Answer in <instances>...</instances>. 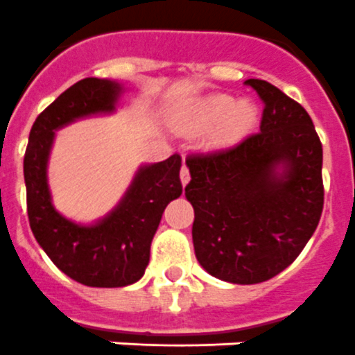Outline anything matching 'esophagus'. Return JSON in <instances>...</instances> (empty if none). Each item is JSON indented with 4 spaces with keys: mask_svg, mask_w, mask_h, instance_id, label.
Masks as SVG:
<instances>
[{
    "mask_svg": "<svg viewBox=\"0 0 355 355\" xmlns=\"http://www.w3.org/2000/svg\"><path fill=\"white\" fill-rule=\"evenodd\" d=\"M180 180H181V184H183V187H187L188 181H190V171H188L187 165H183V167H181Z\"/></svg>",
    "mask_w": 355,
    "mask_h": 355,
    "instance_id": "34e87169",
    "label": "esophagus"
}]
</instances>
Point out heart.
Returning a JSON list of instances; mask_svg holds the SVG:
<instances>
[{
	"label": "heart",
	"mask_w": 355,
	"mask_h": 355,
	"mask_svg": "<svg viewBox=\"0 0 355 355\" xmlns=\"http://www.w3.org/2000/svg\"><path fill=\"white\" fill-rule=\"evenodd\" d=\"M258 119V110L252 103H236L231 96L216 94L200 103L196 114V122L200 126H209L220 121L218 135L222 139H236L247 133Z\"/></svg>",
	"instance_id": "heart-1"
}]
</instances>
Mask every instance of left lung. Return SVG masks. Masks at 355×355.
<instances>
[{"label": "left lung", "mask_w": 355, "mask_h": 355, "mask_svg": "<svg viewBox=\"0 0 355 355\" xmlns=\"http://www.w3.org/2000/svg\"><path fill=\"white\" fill-rule=\"evenodd\" d=\"M261 126L234 146L190 155L197 261L233 284L268 281L302 252L324 209L322 142L306 110L265 80Z\"/></svg>", "instance_id": "8db88e82"}]
</instances>
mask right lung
<instances>
[{
	"label": "right lung",
	"instance_id": "1",
	"mask_svg": "<svg viewBox=\"0 0 355 355\" xmlns=\"http://www.w3.org/2000/svg\"><path fill=\"white\" fill-rule=\"evenodd\" d=\"M117 81L85 78L35 119L24 153L28 220L44 252L65 275L94 288L137 283L149 265L150 241L171 200L183 192L181 156L144 165L117 208L92 225L71 222L56 211L48 187V159L55 131L76 119L115 110Z\"/></svg>",
	"mask_w": 355,
	"mask_h": 355
}]
</instances>
